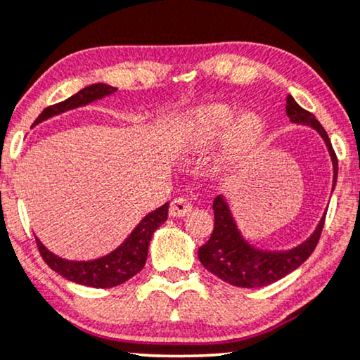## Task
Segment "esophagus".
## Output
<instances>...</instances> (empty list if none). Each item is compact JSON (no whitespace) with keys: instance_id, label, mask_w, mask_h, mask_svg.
<instances>
[{"instance_id":"esophagus-1","label":"esophagus","mask_w":360,"mask_h":360,"mask_svg":"<svg viewBox=\"0 0 360 360\" xmlns=\"http://www.w3.org/2000/svg\"><path fill=\"white\" fill-rule=\"evenodd\" d=\"M191 211V202L184 198H176L171 201L169 216L171 217H183Z\"/></svg>"}]
</instances>
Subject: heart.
Segmentation results:
<instances>
[{
    "label": "heart",
    "mask_w": 360,
    "mask_h": 360,
    "mask_svg": "<svg viewBox=\"0 0 360 360\" xmlns=\"http://www.w3.org/2000/svg\"><path fill=\"white\" fill-rule=\"evenodd\" d=\"M234 117V109L224 104H211L198 109L184 122L186 143L193 148H204L227 133V153L231 156L244 153L257 139L259 121L251 115H244L233 123Z\"/></svg>",
    "instance_id": "b5f03b06"
}]
</instances>
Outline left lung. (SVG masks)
<instances>
[{
	"label": "left lung",
	"instance_id": "1",
	"mask_svg": "<svg viewBox=\"0 0 360 360\" xmlns=\"http://www.w3.org/2000/svg\"><path fill=\"white\" fill-rule=\"evenodd\" d=\"M285 103H288L285 112L290 121L311 126L322 136L327 149H329L332 165H334V184L332 186H335L338 183V156L332 149L326 129L316 120V116L299 106L292 96H288ZM212 209L214 229L207 243L199 248V261L214 276L224 282H229V284L238 285V288H262V285L272 284L297 269L316 249L326 221L324 214L314 234L297 248L289 249V251H262L243 238L222 195H217L214 199Z\"/></svg>",
	"mask_w": 360,
	"mask_h": 360
}]
</instances>
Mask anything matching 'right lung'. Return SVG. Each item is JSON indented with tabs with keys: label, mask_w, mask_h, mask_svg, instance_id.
Here are the masks:
<instances>
[{
	"label": "right lung",
	"mask_w": 360,
	"mask_h": 360,
	"mask_svg": "<svg viewBox=\"0 0 360 360\" xmlns=\"http://www.w3.org/2000/svg\"><path fill=\"white\" fill-rule=\"evenodd\" d=\"M115 91L116 88L104 83L91 84L88 88L81 89L79 93H76L75 96L68 98L58 104H53V106L44 108L43 112L36 117L34 124L51 116L70 111V109L84 106V104L94 101V99H101L108 96V94H112ZM167 207H169V204L166 202L165 206L149 212L116 251H112L101 259H96V261H66V259H61L54 256L53 252H49L39 243L38 238H36V245H38V251L41 257L44 259V262L53 271H56L59 276L66 277L68 281L89 285V288H115V285H120L127 279H131L144 267L148 259V248L154 231L167 219Z\"/></svg>",
	"instance_id": "obj_1"
}]
</instances>
